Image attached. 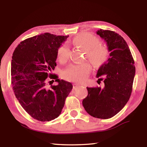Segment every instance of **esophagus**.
I'll return each instance as SVG.
<instances>
[{
	"label": "esophagus",
	"mask_w": 147,
	"mask_h": 147,
	"mask_svg": "<svg viewBox=\"0 0 147 147\" xmlns=\"http://www.w3.org/2000/svg\"><path fill=\"white\" fill-rule=\"evenodd\" d=\"M82 85H81V84H80V83H74L73 84V89H75L76 88H77L78 86H81Z\"/></svg>",
	"instance_id": "1"
}]
</instances>
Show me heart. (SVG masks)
Returning <instances> with one entry per match:
<instances>
[{"label":"heart","mask_w":147,"mask_h":147,"mask_svg":"<svg viewBox=\"0 0 147 147\" xmlns=\"http://www.w3.org/2000/svg\"><path fill=\"white\" fill-rule=\"evenodd\" d=\"M99 40L90 33H81L74 38L73 44L86 52V58L95 67H100L107 60L109 52L104 45L100 44ZM57 56L61 62L67 61L69 57V49L62 45L58 49ZM92 70L88 62L81 64H72L63 72V77L71 82H83L86 80Z\"/></svg>","instance_id":"b5f03b06"}]
</instances>
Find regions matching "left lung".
I'll use <instances>...</instances> for the list:
<instances>
[{"label": "left lung", "mask_w": 147, "mask_h": 147, "mask_svg": "<svg viewBox=\"0 0 147 147\" xmlns=\"http://www.w3.org/2000/svg\"><path fill=\"white\" fill-rule=\"evenodd\" d=\"M96 34L106 42L110 52L108 60L99 67L96 76L100 82L104 80V86L86 87L88 96L82 104L90 115L105 119L116 115L129 100L135 67L129 47L121 35L102 29Z\"/></svg>", "instance_id": "1"}]
</instances>
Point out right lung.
Masks as SVG:
<instances>
[{
    "label": "right lung",
    "instance_id": "1",
    "mask_svg": "<svg viewBox=\"0 0 147 147\" xmlns=\"http://www.w3.org/2000/svg\"><path fill=\"white\" fill-rule=\"evenodd\" d=\"M68 36L49 33L34 36L21 42L12 54L11 83L15 96L27 113L38 121L57 118L73 88L70 82L52 74L57 65L58 49ZM49 78L50 84L55 79L58 85L48 87Z\"/></svg>",
    "mask_w": 147,
    "mask_h": 147
}]
</instances>
